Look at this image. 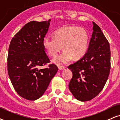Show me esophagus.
I'll list each match as a JSON object with an SVG mask.
<instances>
[{
  "mask_svg": "<svg viewBox=\"0 0 120 120\" xmlns=\"http://www.w3.org/2000/svg\"><path fill=\"white\" fill-rule=\"evenodd\" d=\"M64 69V67H62V66H58V69L60 71H62L63 69Z\"/></svg>",
  "mask_w": 120,
  "mask_h": 120,
  "instance_id": "obj_1",
  "label": "esophagus"
}]
</instances>
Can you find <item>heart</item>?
Segmentation results:
<instances>
[{
    "label": "heart",
    "instance_id": "obj_1",
    "mask_svg": "<svg viewBox=\"0 0 120 120\" xmlns=\"http://www.w3.org/2000/svg\"><path fill=\"white\" fill-rule=\"evenodd\" d=\"M53 38L45 37L43 47L48 55L55 57L63 48L64 51L53 59L52 62L58 65L68 63L72 58H82L87 52L89 35L85 29L75 26H66L58 29L53 34Z\"/></svg>",
    "mask_w": 120,
    "mask_h": 120
}]
</instances>
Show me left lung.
I'll use <instances>...</instances> for the list:
<instances>
[{
  "mask_svg": "<svg viewBox=\"0 0 120 120\" xmlns=\"http://www.w3.org/2000/svg\"><path fill=\"white\" fill-rule=\"evenodd\" d=\"M93 23V32L87 52L68 67L73 74L69 89L80 101H90L101 92L110 71V44L100 28Z\"/></svg>",
  "mask_w": 120,
  "mask_h": 120,
  "instance_id": "8db88e82",
  "label": "left lung"
}]
</instances>
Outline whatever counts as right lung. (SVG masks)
Segmentation results:
<instances>
[{"label":"right lung","mask_w":120,"mask_h":120,"mask_svg":"<svg viewBox=\"0 0 120 120\" xmlns=\"http://www.w3.org/2000/svg\"><path fill=\"white\" fill-rule=\"evenodd\" d=\"M50 22L51 19L26 23L12 38L9 47L7 67L10 79L18 94L28 100L42 97L58 71L53 64L41 68L50 62L42 45Z\"/></svg>","instance_id":"obj_1"}]
</instances>
